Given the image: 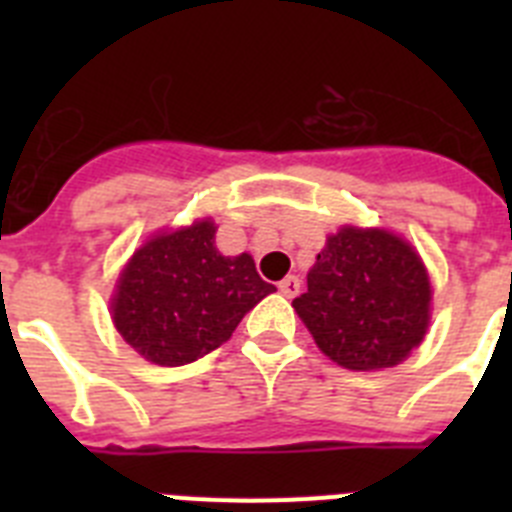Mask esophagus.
I'll use <instances>...</instances> for the list:
<instances>
[{
	"label": "esophagus",
	"mask_w": 512,
	"mask_h": 512,
	"mask_svg": "<svg viewBox=\"0 0 512 512\" xmlns=\"http://www.w3.org/2000/svg\"><path fill=\"white\" fill-rule=\"evenodd\" d=\"M279 292H282L284 297H289V300H292V297H297L300 295V279L297 277L282 279V282H279Z\"/></svg>",
	"instance_id": "1"
}]
</instances>
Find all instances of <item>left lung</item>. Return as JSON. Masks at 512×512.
Wrapping results in <instances>:
<instances>
[{"instance_id": "obj_1", "label": "left lung", "mask_w": 512, "mask_h": 512, "mask_svg": "<svg viewBox=\"0 0 512 512\" xmlns=\"http://www.w3.org/2000/svg\"><path fill=\"white\" fill-rule=\"evenodd\" d=\"M292 307L318 348L343 369H390L420 346L431 320V279L418 251L390 230L328 235Z\"/></svg>"}]
</instances>
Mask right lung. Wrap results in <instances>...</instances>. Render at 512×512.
Returning a JSON list of instances; mask_svg holds the SVG:
<instances>
[{
	"label": "right lung",
	"mask_w": 512,
	"mask_h": 512,
	"mask_svg": "<svg viewBox=\"0 0 512 512\" xmlns=\"http://www.w3.org/2000/svg\"><path fill=\"white\" fill-rule=\"evenodd\" d=\"M215 223L153 235L122 269L112 297L115 328L140 356L182 366L223 346L248 310L277 287L248 253L223 256Z\"/></svg>",
	"instance_id": "right-lung-1"
}]
</instances>
